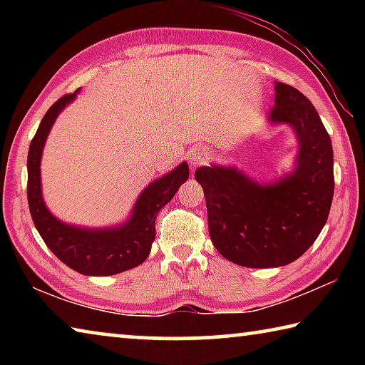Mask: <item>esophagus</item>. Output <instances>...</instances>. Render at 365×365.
Returning <instances> with one entry per match:
<instances>
[{
	"mask_svg": "<svg viewBox=\"0 0 365 365\" xmlns=\"http://www.w3.org/2000/svg\"><path fill=\"white\" fill-rule=\"evenodd\" d=\"M188 159L193 168H197V165L205 164L206 159H207V151L205 148H191L190 153H188Z\"/></svg>",
	"mask_w": 365,
	"mask_h": 365,
	"instance_id": "esophagus-1",
	"label": "esophagus"
}]
</instances>
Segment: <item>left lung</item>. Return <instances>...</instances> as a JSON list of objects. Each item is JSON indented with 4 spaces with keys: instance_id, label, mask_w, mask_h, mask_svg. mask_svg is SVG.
I'll list each match as a JSON object with an SVG mask.
<instances>
[{
    "instance_id": "obj_1",
    "label": "left lung",
    "mask_w": 365,
    "mask_h": 365,
    "mask_svg": "<svg viewBox=\"0 0 365 365\" xmlns=\"http://www.w3.org/2000/svg\"><path fill=\"white\" fill-rule=\"evenodd\" d=\"M270 120L289 123L298 137L292 175L259 185L232 168L195 172L215 250L252 269L280 267L304 255L329 219L335 190L331 140L312 103L294 86L277 82Z\"/></svg>"
}]
</instances>
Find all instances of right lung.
<instances>
[{
	"instance_id": "1",
	"label": "right lung",
	"mask_w": 365,
	"mask_h": 365,
	"mask_svg": "<svg viewBox=\"0 0 365 365\" xmlns=\"http://www.w3.org/2000/svg\"><path fill=\"white\" fill-rule=\"evenodd\" d=\"M78 91V90H77ZM64 95L46 110L32 138L27 158V200L32 220L43 242L53 255L83 275H114L133 269L145 261L156 237V215L180 185L188 180V165L182 163L170 174L148 185L133 207L132 217L117 228L86 230L59 222L43 202L40 183V159L49 130L58 114L77 96Z\"/></svg>"
}]
</instances>
